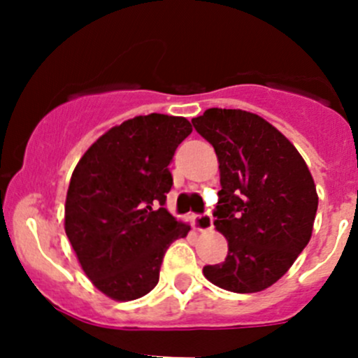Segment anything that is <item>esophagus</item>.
Here are the masks:
<instances>
[{
	"label": "esophagus",
	"mask_w": 358,
	"mask_h": 358,
	"mask_svg": "<svg viewBox=\"0 0 358 358\" xmlns=\"http://www.w3.org/2000/svg\"><path fill=\"white\" fill-rule=\"evenodd\" d=\"M194 227H196V230H199V232H208V230L213 229V216L208 215V213L194 216Z\"/></svg>",
	"instance_id": "1"
}]
</instances>
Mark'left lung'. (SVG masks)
<instances>
[{
  "label": "left lung",
  "instance_id": "obj_1",
  "mask_svg": "<svg viewBox=\"0 0 358 358\" xmlns=\"http://www.w3.org/2000/svg\"><path fill=\"white\" fill-rule=\"evenodd\" d=\"M192 124L218 157L215 227L229 243L225 262L202 273L227 291L266 289L312 237L319 206L312 173L289 140L258 114L208 109Z\"/></svg>",
  "mask_w": 358,
  "mask_h": 358
}]
</instances>
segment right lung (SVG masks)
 <instances>
[{
  "label": "right lung",
  "instance_id": "obj_1",
  "mask_svg": "<svg viewBox=\"0 0 358 358\" xmlns=\"http://www.w3.org/2000/svg\"><path fill=\"white\" fill-rule=\"evenodd\" d=\"M192 133L185 117L136 115L103 133L76 164L64 227L83 272L114 301H133L159 282L166 249L190 225L166 208L168 164Z\"/></svg>",
  "mask_w": 358,
  "mask_h": 358
}]
</instances>
